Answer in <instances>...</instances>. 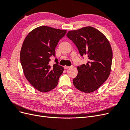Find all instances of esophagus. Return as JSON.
I'll return each mask as SVG.
<instances>
[{"mask_svg": "<svg viewBox=\"0 0 130 130\" xmlns=\"http://www.w3.org/2000/svg\"><path fill=\"white\" fill-rule=\"evenodd\" d=\"M72 66H64V69H69V68H70V67H72Z\"/></svg>", "mask_w": 130, "mask_h": 130, "instance_id": "34e87169", "label": "esophagus"}]
</instances>
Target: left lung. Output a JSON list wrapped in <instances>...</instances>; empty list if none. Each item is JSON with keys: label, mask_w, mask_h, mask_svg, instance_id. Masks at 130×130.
Returning a JSON list of instances; mask_svg holds the SVG:
<instances>
[{"label": "left lung", "mask_w": 130, "mask_h": 130, "mask_svg": "<svg viewBox=\"0 0 130 130\" xmlns=\"http://www.w3.org/2000/svg\"><path fill=\"white\" fill-rule=\"evenodd\" d=\"M67 37L76 46L80 55L88 57L86 64L78 66L73 84L77 89L91 93L99 88L111 72L113 53L111 45L103 34L92 26L69 31Z\"/></svg>", "instance_id": "8db88e82"}]
</instances>
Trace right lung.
<instances>
[{
  "label": "right lung",
  "mask_w": 130,
  "mask_h": 130,
  "mask_svg": "<svg viewBox=\"0 0 130 130\" xmlns=\"http://www.w3.org/2000/svg\"><path fill=\"white\" fill-rule=\"evenodd\" d=\"M67 31L42 26L28 34L23 43L20 61L25 76L34 88L46 92L56 87L64 68L57 58L53 66L50 57H55V48Z\"/></svg>",
  "instance_id": "obj_1"
}]
</instances>
